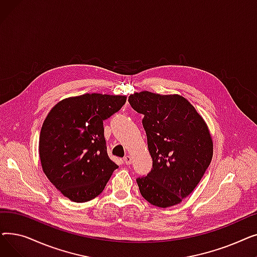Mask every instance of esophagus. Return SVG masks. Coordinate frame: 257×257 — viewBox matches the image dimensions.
I'll return each mask as SVG.
<instances>
[{
    "mask_svg": "<svg viewBox=\"0 0 257 257\" xmlns=\"http://www.w3.org/2000/svg\"><path fill=\"white\" fill-rule=\"evenodd\" d=\"M124 163H125L127 166L131 165V163H132V157H131L130 155H126V156L124 157Z\"/></svg>",
    "mask_w": 257,
    "mask_h": 257,
    "instance_id": "esophagus-1",
    "label": "esophagus"
}]
</instances>
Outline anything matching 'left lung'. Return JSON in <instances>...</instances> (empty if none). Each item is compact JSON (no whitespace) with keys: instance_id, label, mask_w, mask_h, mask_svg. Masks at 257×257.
Returning <instances> with one entry per match:
<instances>
[{"instance_id":"8db88e82","label":"left lung","mask_w":257,"mask_h":257,"mask_svg":"<svg viewBox=\"0 0 257 257\" xmlns=\"http://www.w3.org/2000/svg\"><path fill=\"white\" fill-rule=\"evenodd\" d=\"M129 103L144 114L143 126L153 168L137 182L149 203L166 208L177 205L203 177L213 154L204 118L180 94L134 92Z\"/></svg>"}]
</instances>
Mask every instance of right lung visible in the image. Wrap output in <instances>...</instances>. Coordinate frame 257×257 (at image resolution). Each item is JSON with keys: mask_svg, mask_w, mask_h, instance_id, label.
Listing matches in <instances>:
<instances>
[{"mask_svg": "<svg viewBox=\"0 0 257 257\" xmlns=\"http://www.w3.org/2000/svg\"><path fill=\"white\" fill-rule=\"evenodd\" d=\"M123 94L84 93L59 101L39 134L43 171L58 191L82 203L99 196L118 166L107 154L103 120L126 103Z\"/></svg>", "mask_w": 257, "mask_h": 257, "instance_id": "obj_1", "label": "right lung"}]
</instances>
